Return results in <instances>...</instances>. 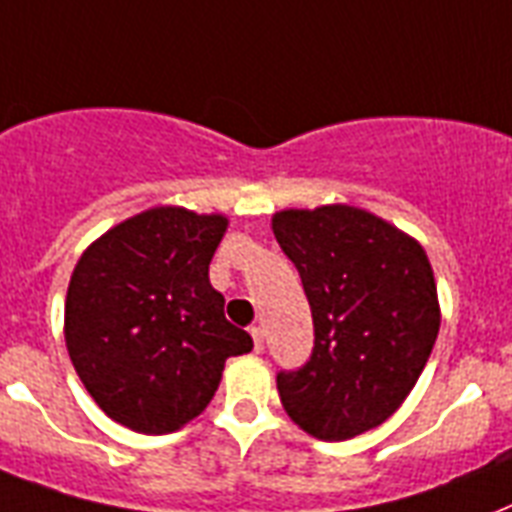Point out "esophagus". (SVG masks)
<instances>
[{
	"label": "esophagus",
	"mask_w": 512,
	"mask_h": 512,
	"mask_svg": "<svg viewBox=\"0 0 512 512\" xmlns=\"http://www.w3.org/2000/svg\"><path fill=\"white\" fill-rule=\"evenodd\" d=\"M251 336H253V350H256V352L264 350V328L253 326Z\"/></svg>",
	"instance_id": "1"
}]
</instances>
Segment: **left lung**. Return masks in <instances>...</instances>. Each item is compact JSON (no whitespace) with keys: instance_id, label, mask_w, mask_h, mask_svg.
<instances>
[{"instance_id":"obj_1","label":"left lung","mask_w":512,"mask_h":512,"mask_svg":"<svg viewBox=\"0 0 512 512\" xmlns=\"http://www.w3.org/2000/svg\"><path fill=\"white\" fill-rule=\"evenodd\" d=\"M272 232L310 301L307 366L280 371L285 414L318 441H347L390 419L414 390L441 328L425 248L355 205L285 208Z\"/></svg>"}]
</instances>
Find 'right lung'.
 <instances>
[{"mask_svg": "<svg viewBox=\"0 0 512 512\" xmlns=\"http://www.w3.org/2000/svg\"><path fill=\"white\" fill-rule=\"evenodd\" d=\"M229 219L157 205L87 245L63 312L66 350L106 417L144 435L200 417L253 339L224 318L208 267Z\"/></svg>", "mask_w": 512, "mask_h": 512, "instance_id": "obj_1", "label": "right lung"}]
</instances>
